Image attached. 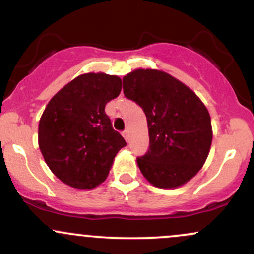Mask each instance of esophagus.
I'll use <instances>...</instances> for the list:
<instances>
[{
  "label": "esophagus",
  "instance_id": "34e87169",
  "mask_svg": "<svg viewBox=\"0 0 254 254\" xmlns=\"http://www.w3.org/2000/svg\"><path fill=\"white\" fill-rule=\"evenodd\" d=\"M123 137L125 138V141L129 142V137H130V135H129V130H124V131H123Z\"/></svg>",
  "mask_w": 254,
  "mask_h": 254
}]
</instances>
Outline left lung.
<instances>
[{
    "label": "left lung",
    "instance_id": "left-lung-1",
    "mask_svg": "<svg viewBox=\"0 0 254 254\" xmlns=\"http://www.w3.org/2000/svg\"><path fill=\"white\" fill-rule=\"evenodd\" d=\"M125 98L142 107L149 131V149L137 157L145 179L174 189L192 179L208 157L211 119L194 92L170 74L137 69L123 77Z\"/></svg>",
    "mask_w": 254,
    "mask_h": 254
}]
</instances>
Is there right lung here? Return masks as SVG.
<instances>
[{"mask_svg":"<svg viewBox=\"0 0 254 254\" xmlns=\"http://www.w3.org/2000/svg\"><path fill=\"white\" fill-rule=\"evenodd\" d=\"M121 90L116 75L89 72L65 84L45 107L39 148L52 173L66 185L82 190L100 185L127 145L105 113L106 104Z\"/></svg>","mask_w":254,"mask_h":254,"instance_id":"obj_1","label":"right lung"}]
</instances>
